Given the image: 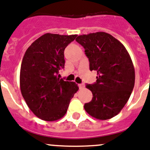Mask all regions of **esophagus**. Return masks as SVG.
<instances>
[{
	"label": "esophagus",
	"instance_id": "obj_1",
	"mask_svg": "<svg viewBox=\"0 0 150 150\" xmlns=\"http://www.w3.org/2000/svg\"><path fill=\"white\" fill-rule=\"evenodd\" d=\"M78 87H79V89H83V88L85 87V86H84V84H83V83H79V84H78Z\"/></svg>",
	"mask_w": 150,
	"mask_h": 150
}]
</instances>
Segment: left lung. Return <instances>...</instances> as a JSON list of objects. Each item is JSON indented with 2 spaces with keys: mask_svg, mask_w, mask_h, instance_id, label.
I'll list each match as a JSON object with an SVG mask.
<instances>
[{
  "mask_svg": "<svg viewBox=\"0 0 150 150\" xmlns=\"http://www.w3.org/2000/svg\"><path fill=\"white\" fill-rule=\"evenodd\" d=\"M85 50L89 69L96 70L97 81L86 87L92 93L84 104L86 112L99 120L117 115L129 98L135 85V69L122 43L103 32L79 35L75 39Z\"/></svg>",
  "mask_w": 150,
  "mask_h": 150,
  "instance_id": "1",
  "label": "left lung"
}]
</instances>
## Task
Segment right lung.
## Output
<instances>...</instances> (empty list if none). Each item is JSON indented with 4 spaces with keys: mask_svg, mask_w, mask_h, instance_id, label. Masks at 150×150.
Instances as JSON below:
<instances>
[{
    "mask_svg": "<svg viewBox=\"0 0 150 150\" xmlns=\"http://www.w3.org/2000/svg\"><path fill=\"white\" fill-rule=\"evenodd\" d=\"M77 35L47 33L26 50L21 63L20 86L26 104L38 117L54 121L64 117L78 90L75 82L58 78L64 68V50Z\"/></svg>",
    "mask_w": 150,
    "mask_h": 150,
    "instance_id": "right-lung-1",
    "label": "right lung"
}]
</instances>
